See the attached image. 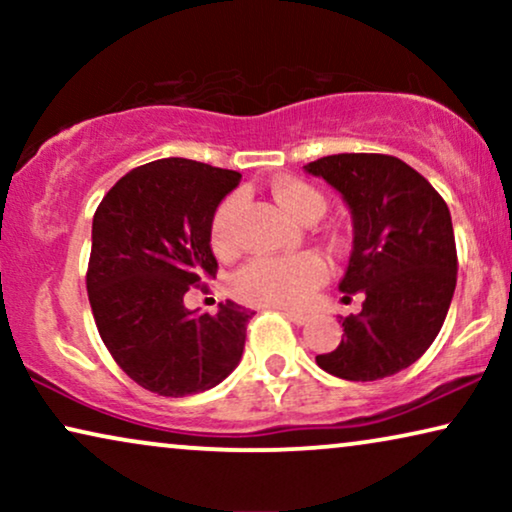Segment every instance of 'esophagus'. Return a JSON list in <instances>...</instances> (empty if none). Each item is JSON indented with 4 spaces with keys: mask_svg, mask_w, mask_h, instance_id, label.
Masks as SVG:
<instances>
[{
    "mask_svg": "<svg viewBox=\"0 0 512 512\" xmlns=\"http://www.w3.org/2000/svg\"><path fill=\"white\" fill-rule=\"evenodd\" d=\"M284 317L289 319V321H293V324H296V326H305L307 321H310V314H303V312H289V310H286Z\"/></svg>",
    "mask_w": 512,
    "mask_h": 512,
    "instance_id": "obj_1",
    "label": "esophagus"
}]
</instances>
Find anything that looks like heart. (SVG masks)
Wrapping results in <instances>:
<instances>
[{"label": "heart", "instance_id": "heart-1", "mask_svg": "<svg viewBox=\"0 0 512 512\" xmlns=\"http://www.w3.org/2000/svg\"><path fill=\"white\" fill-rule=\"evenodd\" d=\"M272 198L286 214L300 223H314L326 214L328 200L317 186L303 179H277L272 184ZM242 195H228L214 209L209 221V244L216 256H233L240 247ZM326 263L317 254H296L284 258L261 256L244 265L235 275V293L244 303L272 307H300L326 282Z\"/></svg>", "mask_w": 512, "mask_h": 512}]
</instances>
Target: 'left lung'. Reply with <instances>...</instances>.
Returning <instances> with one entry per match:
<instances>
[{
  "instance_id": "8db88e82",
  "label": "left lung",
  "mask_w": 512,
  "mask_h": 512,
  "mask_svg": "<svg viewBox=\"0 0 512 512\" xmlns=\"http://www.w3.org/2000/svg\"><path fill=\"white\" fill-rule=\"evenodd\" d=\"M352 209L354 249L340 291H361L359 314L342 319L340 345L319 354L326 373L373 382L401 373L443 328L457 286L452 216L408 163L384 153H338L307 163Z\"/></svg>"
}]
</instances>
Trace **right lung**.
<instances>
[{
    "instance_id": "right-lung-1",
    "label": "right lung",
    "mask_w": 512,
    "mask_h": 512,
    "mask_svg": "<svg viewBox=\"0 0 512 512\" xmlns=\"http://www.w3.org/2000/svg\"><path fill=\"white\" fill-rule=\"evenodd\" d=\"M242 174L186 158L139 165L111 186L93 216L86 272L95 326L139 387L191 396L233 373L254 312L230 303L186 310L184 296L216 277L209 221Z\"/></svg>"
}]
</instances>
